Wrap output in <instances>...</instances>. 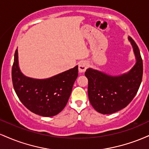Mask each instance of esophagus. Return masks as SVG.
Wrapping results in <instances>:
<instances>
[{
    "label": "esophagus",
    "mask_w": 149,
    "mask_h": 149,
    "mask_svg": "<svg viewBox=\"0 0 149 149\" xmlns=\"http://www.w3.org/2000/svg\"><path fill=\"white\" fill-rule=\"evenodd\" d=\"M88 67V63L86 61H81L78 64V71L80 73H84Z\"/></svg>",
    "instance_id": "esophagus-1"
}]
</instances>
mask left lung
Here are the masks:
<instances>
[{
	"label": "left lung",
	"instance_id": "8db88e82",
	"mask_svg": "<svg viewBox=\"0 0 149 149\" xmlns=\"http://www.w3.org/2000/svg\"><path fill=\"white\" fill-rule=\"evenodd\" d=\"M136 62L127 72L113 76L89 68L85 76L88 79V97L97 112L111 114L124 109L131 102L142 80L143 62L138 46L128 37Z\"/></svg>",
	"mask_w": 149,
	"mask_h": 149
}]
</instances>
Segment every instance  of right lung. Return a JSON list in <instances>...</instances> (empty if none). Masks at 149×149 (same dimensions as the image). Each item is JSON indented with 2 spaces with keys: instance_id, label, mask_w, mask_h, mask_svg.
Segmentation results:
<instances>
[{
  "instance_id": "right-lung-1",
  "label": "right lung",
  "mask_w": 149,
  "mask_h": 149,
  "mask_svg": "<svg viewBox=\"0 0 149 149\" xmlns=\"http://www.w3.org/2000/svg\"><path fill=\"white\" fill-rule=\"evenodd\" d=\"M78 75L77 65L47 78L26 76L20 70L17 49L15 51L12 69L15 91L22 103L37 115L52 117L60 113L67 104Z\"/></svg>"
}]
</instances>
